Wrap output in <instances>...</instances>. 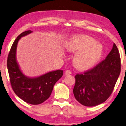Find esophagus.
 Here are the masks:
<instances>
[{
	"label": "esophagus",
	"mask_w": 126,
	"mask_h": 126,
	"mask_svg": "<svg viewBox=\"0 0 126 126\" xmlns=\"http://www.w3.org/2000/svg\"><path fill=\"white\" fill-rule=\"evenodd\" d=\"M71 71L70 70H66V72H65V74L70 75V74H71Z\"/></svg>",
	"instance_id": "obj_1"
}]
</instances>
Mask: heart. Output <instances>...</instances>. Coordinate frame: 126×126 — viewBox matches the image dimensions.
Returning <instances> with one entry per match:
<instances>
[{"mask_svg": "<svg viewBox=\"0 0 126 126\" xmlns=\"http://www.w3.org/2000/svg\"><path fill=\"white\" fill-rule=\"evenodd\" d=\"M66 50L76 53L74 57V66L80 70L91 68L99 61L102 55V45L90 36L77 35L71 37L66 42Z\"/></svg>", "mask_w": 126, "mask_h": 126, "instance_id": "1", "label": "heart"}]
</instances>
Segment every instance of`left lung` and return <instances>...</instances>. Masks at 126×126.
<instances>
[{
  "instance_id": "8db88e82",
  "label": "left lung",
  "mask_w": 126,
  "mask_h": 126,
  "mask_svg": "<svg viewBox=\"0 0 126 126\" xmlns=\"http://www.w3.org/2000/svg\"><path fill=\"white\" fill-rule=\"evenodd\" d=\"M120 71V53L114 44L105 59L83 73L76 75L73 89L75 98L85 106L104 102L112 94Z\"/></svg>"
}]
</instances>
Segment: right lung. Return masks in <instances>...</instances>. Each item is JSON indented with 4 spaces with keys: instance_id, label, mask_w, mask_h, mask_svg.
<instances>
[{
    "instance_id": "obj_1",
    "label": "right lung",
    "mask_w": 126,
    "mask_h": 126,
    "mask_svg": "<svg viewBox=\"0 0 126 126\" xmlns=\"http://www.w3.org/2000/svg\"><path fill=\"white\" fill-rule=\"evenodd\" d=\"M31 32V30L23 32L15 39L8 55L7 66L11 86L16 94L25 102L39 105L49 98L54 85L62 77L63 71H51L36 78H28L22 73L16 58L17 45L21 37Z\"/></svg>"
}]
</instances>
